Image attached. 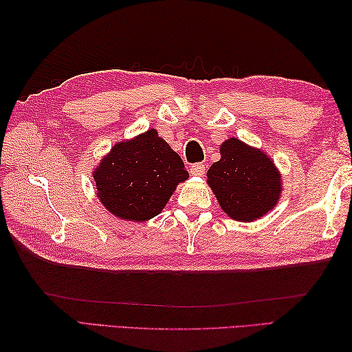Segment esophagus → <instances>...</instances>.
<instances>
[{"label": "esophagus", "mask_w": 352, "mask_h": 352, "mask_svg": "<svg viewBox=\"0 0 352 352\" xmlns=\"http://www.w3.org/2000/svg\"><path fill=\"white\" fill-rule=\"evenodd\" d=\"M206 172V164L204 163H193L190 166V174L192 175H203Z\"/></svg>", "instance_id": "34e87169"}]
</instances>
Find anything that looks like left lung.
Instances as JSON below:
<instances>
[{
  "label": "left lung",
  "instance_id": "obj_1",
  "mask_svg": "<svg viewBox=\"0 0 352 352\" xmlns=\"http://www.w3.org/2000/svg\"><path fill=\"white\" fill-rule=\"evenodd\" d=\"M207 178L222 210L236 221L258 219L280 198V175L274 162L236 138L221 145V160L212 164Z\"/></svg>",
  "mask_w": 352,
  "mask_h": 352
}]
</instances>
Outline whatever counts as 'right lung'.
I'll return each mask as SVG.
<instances>
[{"instance_id": "1", "label": "right lung", "mask_w": 352, "mask_h": 352, "mask_svg": "<svg viewBox=\"0 0 352 352\" xmlns=\"http://www.w3.org/2000/svg\"><path fill=\"white\" fill-rule=\"evenodd\" d=\"M188 177L182 157L155 130L115 145L94 175L104 207L136 222L159 214L177 184Z\"/></svg>"}]
</instances>
